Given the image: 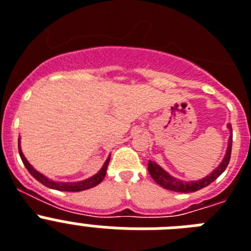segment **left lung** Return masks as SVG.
Wrapping results in <instances>:
<instances>
[{
  "instance_id": "obj_1",
  "label": "left lung",
  "mask_w": 251,
  "mask_h": 251,
  "mask_svg": "<svg viewBox=\"0 0 251 251\" xmlns=\"http://www.w3.org/2000/svg\"><path fill=\"white\" fill-rule=\"evenodd\" d=\"M227 128L230 130V137H228V143H227V150H226V153H225V157L220 165L215 170L212 171L211 174L204 176L203 179H199V180H192V181H184L180 179H176L173 175H170L168 171H165L164 169L157 165L156 162L149 161V173L152 176V179L156 181V183L160 185V187L165 188L168 190H173V192L177 193H193L197 192V190L202 189V188L207 187L211 183L217 179L220 175L225 171V169L227 168L228 162H230L231 157V147H232V128H231V124H227Z\"/></svg>"
}]
</instances>
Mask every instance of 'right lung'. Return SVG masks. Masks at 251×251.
Instances as JSON below:
<instances>
[{"label":"right lung","instance_id":"1","mask_svg":"<svg viewBox=\"0 0 251 251\" xmlns=\"http://www.w3.org/2000/svg\"><path fill=\"white\" fill-rule=\"evenodd\" d=\"M19 153H20V157L21 160H23L24 165H25V168L27 169V171H29L30 174L35 177L36 180L39 181V183H42L43 185L50 188V189L61 190V192H81V190H86L90 189V188L96 187L98 184L101 183L102 179H104L105 175H106V169H108L109 161H110V156H109V157L106 158V161L104 162V165H102V168L100 169L95 175L89 177V179H85V180L80 181H74V183H63V181H54L52 180V179H49V177H47L46 175H43L42 173L35 170V169L30 165V162L27 161L26 157L24 156L23 151H21L20 138H19Z\"/></svg>","mask_w":251,"mask_h":251}]
</instances>
